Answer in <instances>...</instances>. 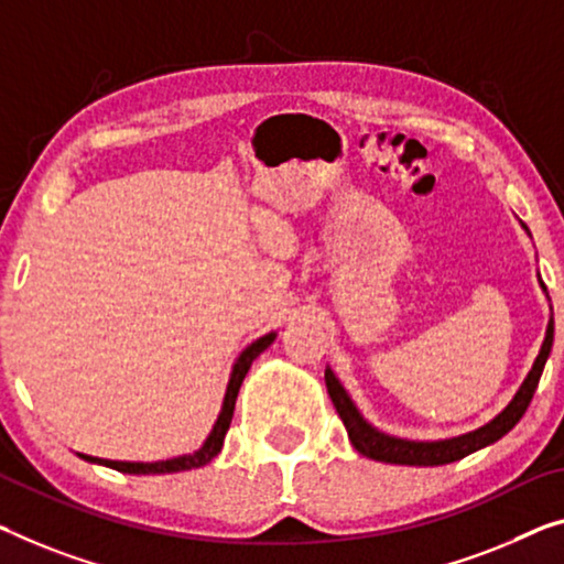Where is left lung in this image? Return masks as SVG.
I'll use <instances>...</instances> for the list:
<instances>
[{
  "instance_id": "1",
  "label": "left lung",
  "mask_w": 564,
  "mask_h": 564,
  "mask_svg": "<svg viewBox=\"0 0 564 564\" xmlns=\"http://www.w3.org/2000/svg\"><path fill=\"white\" fill-rule=\"evenodd\" d=\"M552 336H554V324L550 322L540 357H536L532 372L527 375L524 384L519 388L517 398L509 402L507 410L494 417L489 425L478 427V431L468 433V435H460V438L438 441V443H413V441L390 438V435H384L380 431H375L372 425H367V420L357 413L355 402H351L349 394L344 392V388L334 377L332 369H326V375H324L326 390H329V398L334 402L336 413H339L344 427H347L351 445H355L362 456L375 458V460H384V464H398V466H445V464H453V460L466 458L468 453H474L478 448H486V445H491L494 441L503 438V435H507L511 427L522 420V415L529 408V402H532V398H534L536 384H540L544 362H547V357H550Z\"/></svg>"
}]
</instances>
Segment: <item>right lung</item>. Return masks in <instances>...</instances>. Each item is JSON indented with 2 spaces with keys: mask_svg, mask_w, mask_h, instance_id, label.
<instances>
[{
  "mask_svg": "<svg viewBox=\"0 0 564 564\" xmlns=\"http://www.w3.org/2000/svg\"><path fill=\"white\" fill-rule=\"evenodd\" d=\"M275 334H265L260 336L258 341L250 344V347L242 351L238 362L232 367V375H230V384H228V392H225V402H223V413L217 417V423L213 427V433L207 435L205 445H202L199 451L192 453V456H180V458H170V460H159V464H126V460H106V458H94V456H83L86 460H94V464H104L108 468H116V470H123V474H180V470H189V468H199V466H207L209 460H213L217 453L223 448V441H225V433H228L230 427V420H232V410H235V400H238V392H240V384L246 380L250 365H253V359L260 355V351L268 349L273 344Z\"/></svg>",
  "mask_w": 564,
  "mask_h": 564,
  "instance_id": "right-lung-1",
  "label": "right lung"
}]
</instances>
